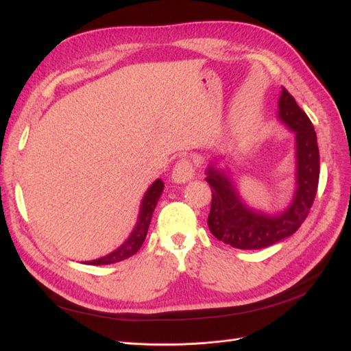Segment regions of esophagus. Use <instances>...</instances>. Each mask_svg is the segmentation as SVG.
Returning <instances> with one entry per match:
<instances>
[{
    "label": "esophagus",
    "instance_id": "1",
    "mask_svg": "<svg viewBox=\"0 0 351 351\" xmlns=\"http://www.w3.org/2000/svg\"><path fill=\"white\" fill-rule=\"evenodd\" d=\"M195 164L190 161L187 158L180 159V161L176 164L174 169H173V174H171V180L173 183L177 184H183L187 183L189 180H192L195 176Z\"/></svg>",
    "mask_w": 351,
    "mask_h": 351
}]
</instances>
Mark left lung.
Returning a JSON list of instances; mask_svg holds the SVG:
<instances>
[{
    "label": "left lung",
    "instance_id": "8db88e82",
    "mask_svg": "<svg viewBox=\"0 0 351 351\" xmlns=\"http://www.w3.org/2000/svg\"><path fill=\"white\" fill-rule=\"evenodd\" d=\"M278 119L295 134V190L291 204L282 212L267 214L249 208L224 169L214 162L206 168V182L212 190L209 231L236 249H263L290 237L303 224L316 196L319 182L316 132L285 88L280 95Z\"/></svg>",
    "mask_w": 351,
    "mask_h": 351
}]
</instances>
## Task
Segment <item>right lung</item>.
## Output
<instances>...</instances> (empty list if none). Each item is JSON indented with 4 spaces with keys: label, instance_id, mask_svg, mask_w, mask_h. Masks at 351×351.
<instances>
[{
    "label": "right lung",
    "instance_id": "right-lung-1",
    "mask_svg": "<svg viewBox=\"0 0 351 351\" xmlns=\"http://www.w3.org/2000/svg\"><path fill=\"white\" fill-rule=\"evenodd\" d=\"M162 190H164V183H162L161 178L155 180V182L151 184V187L146 190V193H145V196L141 202L139 217H137L136 226H134L133 231L130 232V236L127 237V240L121 244L120 247H117L114 252L108 253L107 256H102V258L95 259V261H88L84 263H88V265H110V263L121 262L127 258L133 256V254L142 247V244L146 239L147 228H149L154 210L156 208L159 197H161Z\"/></svg>",
    "mask_w": 351,
    "mask_h": 351
}]
</instances>
